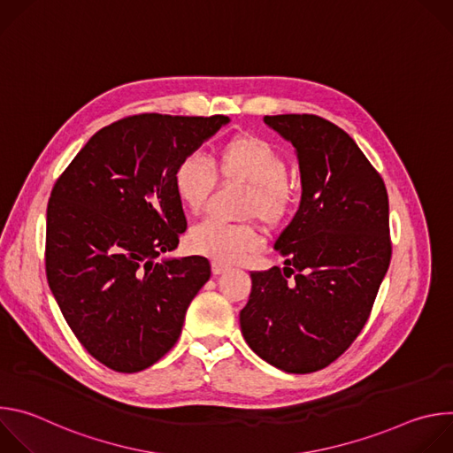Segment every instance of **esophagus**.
Returning <instances> with one entry per match:
<instances>
[{
	"label": "esophagus",
	"mask_w": 453,
	"mask_h": 453,
	"mask_svg": "<svg viewBox=\"0 0 453 453\" xmlns=\"http://www.w3.org/2000/svg\"><path fill=\"white\" fill-rule=\"evenodd\" d=\"M231 267L229 265H226V264H220V262H213L211 264V271H213V274L215 276H219V274H224V273H227Z\"/></svg>",
	"instance_id": "esophagus-1"
}]
</instances>
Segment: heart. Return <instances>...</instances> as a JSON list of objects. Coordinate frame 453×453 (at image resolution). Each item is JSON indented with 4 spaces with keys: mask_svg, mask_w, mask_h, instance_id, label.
<instances>
[{
    "mask_svg": "<svg viewBox=\"0 0 453 453\" xmlns=\"http://www.w3.org/2000/svg\"><path fill=\"white\" fill-rule=\"evenodd\" d=\"M288 161L269 140L238 134L217 149L211 166L197 156L182 157L172 173L177 201L189 213H199L211 199L217 177L222 182L247 184L242 217L260 220L267 229L281 227L292 215L296 196L287 179ZM193 254L213 262L233 264L260 250L262 236L254 224H224L204 220L188 233Z\"/></svg>",
    "mask_w": 453,
    "mask_h": 453,
    "instance_id": "heart-1",
    "label": "heart"
}]
</instances>
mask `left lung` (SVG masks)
Wrapping results in <instances>:
<instances>
[{"instance_id":"1","label":"left lung","mask_w":453,"mask_h":453,"mask_svg":"<svg viewBox=\"0 0 453 453\" xmlns=\"http://www.w3.org/2000/svg\"><path fill=\"white\" fill-rule=\"evenodd\" d=\"M264 121L294 145L303 193L274 243L285 267L250 273L240 328L257 357L304 374L335 362L365 326L391 264L389 199L380 173L335 123L315 114Z\"/></svg>"}]
</instances>
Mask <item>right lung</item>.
Returning <instances> with one entry per match:
<instances>
[{
  "mask_svg": "<svg viewBox=\"0 0 453 453\" xmlns=\"http://www.w3.org/2000/svg\"><path fill=\"white\" fill-rule=\"evenodd\" d=\"M224 114L145 112L118 119L84 145L53 184L46 211V278L91 357L138 372L177 342L191 299L211 276L203 256L156 257L186 231L172 173Z\"/></svg>",
  "mask_w": 453,
  "mask_h": 453,
  "instance_id": "obj_1",
  "label": "right lung"
}]
</instances>
